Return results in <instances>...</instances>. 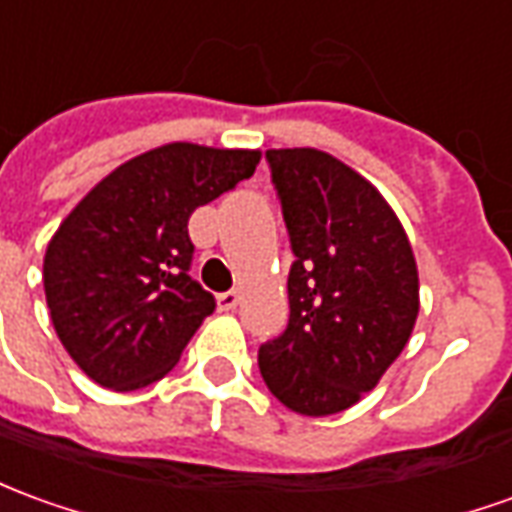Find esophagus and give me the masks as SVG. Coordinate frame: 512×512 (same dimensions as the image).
Wrapping results in <instances>:
<instances>
[{"label": "esophagus", "instance_id": "1", "mask_svg": "<svg viewBox=\"0 0 512 512\" xmlns=\"http://www.w3.org/2000/svg\"><path fill=\"white\" fill-rule=\"evenodd\" d=\"M241 302V293L238 291H227V293H219V310H235Z\"/></svg>", "mask_w": 512, "mask_h": 512}]
</instances>
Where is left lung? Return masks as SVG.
Returning a JSON list of instances; mask_svg holds the SVG:
<instances>
[{"mask_svg":"<svg viewBox=\"0 0 512 512\" xmlns=\"http://www.w3.org/2000/svg\"><path fill=\"white\" fill-rule=\"evenodd\" d=\"M291 235V318L260 346L268 391L299 416L357 405L418 316V268L402 221L371 182L321 149H268Z\"/></svg>","mask_w":512,"mask_h":512,"instance_id":"obj_1","label":"left lung"}]
</instances>
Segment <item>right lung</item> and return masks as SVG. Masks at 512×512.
I'll return each instance as SVG.
<instances>
[{"mask_svg": "<svg viewBox=\"0 0 512 512\" xmlns=\"http://www.w3.org/2000/svg\"><path fill=\"white\" fill-rule=\"evenodd\" d=\"M257 163V149L157 146L96 182L57 227L44 255L49 316L102 388L138 391L166 377L216 310L188 274V219Z\"/></svg>", "mask_w": 512, "mask_h": 512, "instance_id": "1", "label": "right lung"}]
</instances>
